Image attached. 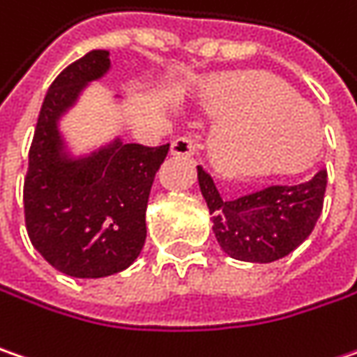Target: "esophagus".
Returning <instances> with one entry per match:
<instances>
[{
  "label": "esophagus",
  "instance_id": "1",
  "mask_svg": "<svg viewBox=\"0 0 357 357\" xmlns=\"http://www.w3.org/2000/svg\"><path fill=\"white\" fill-rule=\"evenodd\" d=\"M197 149H199V136L197 134H187V136H178L172 142L170 152L178 154V156H190V154H195Z\"/></svg>",
  "mask_w": 357,
  "mask_h": 357
}]
</instances>
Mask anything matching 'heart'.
Segmentation results:
<instances>
[{
	"label": "heart",
	"instance_id": "1",
	"mask_svg": "<svg viewBox=\"0 0 357 357\" xmlns=\"http://www.w3.org/2000/svg\"><path fill=\"white\" fill-rule=\"evenodd\" d=\"M208 110L225 116L211 142L227 174H271L301 165L321 140V122L307 102L281 82L259 74H231L205 90Z\"/></svg>",
	"mask_w": 357,
	"mask_h": 357
}]
</instances>
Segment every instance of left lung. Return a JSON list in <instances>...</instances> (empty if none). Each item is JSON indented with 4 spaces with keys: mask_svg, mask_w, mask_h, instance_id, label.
I'll use <instances>...</instances> for the list:
<instances>
[{
    "mask_svg": "<svg viewBox=\"0 0 357 357\" xmlns=\"http://www.w3.org/2000/svg\"><path fill=\"white\" fill-rule=\"evenodd\" d=\"M197 170L213 233L225 253L239 261L271 263L289 255L312 235L324 208V167L301 183L271 185L237 199H223L211 174Z\"/></svg>",
    "mask_w": 357,
    "mask_h": 357,
    "instance_id": "left-lung-1",
    "label": "left lung"
}]
</instances>
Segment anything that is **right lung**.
<instances>
[{"mask_svg":"<svg viewBox=\"0 0 357 357\" xmlns=\"http://www.w3.org/2000/svg\"><path fill=\"white\" fill-rule=\"evenodd\" d=\"M106 50L70 63L45 94L24 181V213L31 245L66 275L96 279L132 265L146 239V205L170 144H112L88 158L63 152L58 118L82 88L110 68Z\"/></svg>","mask_w":357,"mask_h":357,"instance_id":"obj_1","label":"right lung"}]
</instances>
